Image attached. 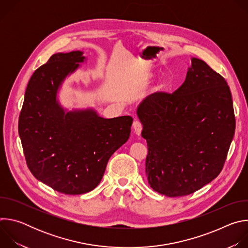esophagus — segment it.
Instances as JSON below:
<instances>
[{
	"label": "esophagus",
	"instance_id": "34e87169",
	"mask_svg": "<svg viewBox=\"0 0 248 248\" xmlns=\"http://www.w3.org/2000/svg\"><path fill=\"white\" fill-rule=\"evenodd\" d=\"M142 124H141L139 121H134L133 124H132V127L134 129V132L139 135L141 133V131H142Z\"/></svg>",
	"mask_w": 248,
	"mask_h": 248
}]
</instances>
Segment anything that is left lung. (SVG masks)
Masks as SVG:
<instances>
[{
	"instance_id": "8db88e82",
	"label": "left lung",
	"mask_w": 248,
	"mask_h": 248,
	"mask_svg": "<svg viewBox=\"0 0 248 248\" xmlns=\"http://www.w3.org/2000/svg\"><path fill=\"white\" fill-rule=\"evenodd\" d=\"M148 154L150 186L169 197L191 194L223 170L234 134L232 93L225 78L193 58L183 85L156 92L137 109Z\"/></svg>"
}]
</instances>
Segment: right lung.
Returning <instances> with one entry per match:
<instances>
[{"label": "right lung", "mask_w": 248, "mask_h": 248, "mask_svg": "<svg viewBox=\"0 0 248 248\" xmlns=\"http://www.w3.org/2000/svg\"><path fill=\"white\" fill-rule=\"evenodd\" d=\"M82 52L58 53L32 75L18 119L28 169L54 190L78 195L101 182L110 157L130 134V116L103 119L92 110L64 113L56 95L84 61Z\"/></svg>", "instance_id": "right-lung-1"}]
</instances>
